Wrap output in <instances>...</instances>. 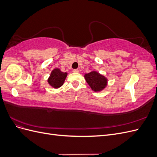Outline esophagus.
Returning <instances> with one entry per match:
<instances>
[{"label":"esophagus","mask_w":157,"mask_h":157,"mask_svg":"<svg viewBox=\"0 0 157 157\" xmlns=\"http://www.w3.org/2000/svg\"><path fill=\"white\" fill-rule=\"evenodd\" d=\"M73 71L74 73H78L79 71H78V69H73Z\"/></svg>","instance_id":"obj_1"}]
</instances>
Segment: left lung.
<instances>
[{"mask_svg":"<svg viewBox=\"0 0 157 157\" xmlns=\"http://www.w3.org/2000/svg\"><path fill=\"white\" fill-rule=\"evenodd\" d=\"M84 78L94 92H100L107 85V78L97 71H92L84 75Z\"/></svg>","mask_w":157,"mask_h":157,"instance_id":"1","label":"left lung"}]
</instances>
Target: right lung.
<instances>
[{
  "label": "right lung",
  "instance_id": "obj_1",
  "mask_svg": "<svg viewBox=\"0 0 157 157\" xmlns=\"http://www.w3.org/2000/svg\"><path fill=\"white\" fill-rule=\"evenodd\" d=\"M67 76V73H63L59 69L56 68L52 71L48 82L53 88H59L63 84Z\"/></svg>",
  "mask_w": 157,
  "mask_h": 157
}]
</instances>
